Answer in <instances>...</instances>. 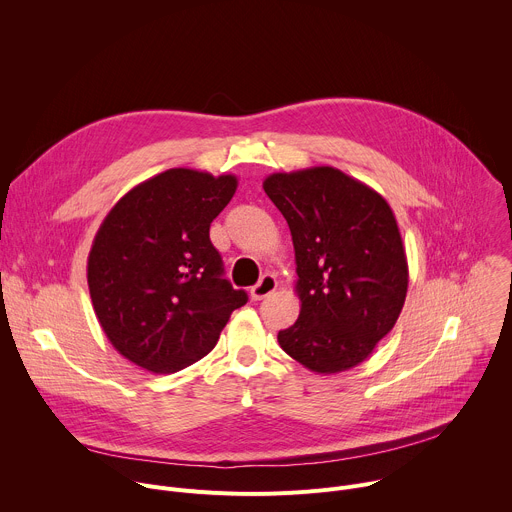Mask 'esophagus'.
Masks as SVG:
<instances>
[{
	"mask_svg": "<svg viewBox=\"0 0 512 512\" xmlns=\"http://www.w3.org/2000/svg\"><path fill=\"white\" fill-rule=\"evenodd\" d=\"M277 289V279H275V275H263L261 279H259V283L257 285H253L251 287V291H249V296H251V300L253 302H259V300H263V298H267V296H271L273 291Z\"/></svg>",
	"mask_w": 512,
	"mask_h": 512,
	"instance_id": "34e87169",
	"label": "esophagus"
}]
</instances>
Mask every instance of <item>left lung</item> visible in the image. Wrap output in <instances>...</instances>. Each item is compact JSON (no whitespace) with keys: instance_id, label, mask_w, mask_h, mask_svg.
<instances>
[{"instance_id":"left-lung-1","label":"left lung","mask_w":512,"mask_h":512,"mask_svg":"<svg viewBox=\"0 0 512 512\" xmlns=\"http://www.w3.org/2000/svg\"><path fill=\"white\" fill-rule=\"evenodd\" d=\"M265 194L289 225L302 308L279 346L318 375L367 360L405 304L409 267L389 202L332 166L277 172Z\"/></svg>"}]
</instances>
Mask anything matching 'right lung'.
<instances>
[{"mask_svg":"<svg viewBox=\"0 0 512 512\" xmlns=\"http://www.w3.org/2000/svg\"><path fill=\"white\" fill-rule=\"evenodd\" d=\"M237 184L233 174L172 168L133 186L101 223L87 263L91 300L109 342L137 367H190L247 304L208 237Z\"/></svg>","mask_w":512,"mask_h":512,"instance_id":"1","label":"right lung"}]
</instances>
